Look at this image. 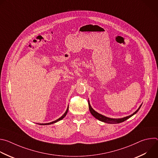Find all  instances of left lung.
<instances>
[{
  "instance_id": "obj_1",
  "label": "left lung",
  "mask_w": 158,
  "mask_h": 158,
  "mask_svg": "<svg viewBox=\"0 0 158 158\" xmlns=\"http://www.w3.org/2000/svg\"><path fill=\"white\" fill-rule=\"evenodd\" d=\"M88 104H89V110L90 112H91V114L95 118H96L97 119L102 121V122H104V123H109V124H118V123H122V122H124L126 120H127V119H129V118H131V116H132L133 115H134L136 113H137V112L139 110L140 107H141L142 104H141V106L139 107V108L135 111L133 114H132L130 116H126V117H124V118H119V119H113V118H107V117H106L99 113H98V112H97L96 110H94L92 107L91 106V105H90V103H89V101H88Z\"/></svg>"
}]
</instances>
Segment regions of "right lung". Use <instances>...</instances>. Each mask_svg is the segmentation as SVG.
<instances>
[{
  "instance_id": "1",
  "label": "right lung",
  "mask_w": 158,
  "mask_h": 158,
  "mask_svg": "<svg viewBox=\"0 0 158 158\" xmlns=\"http://www.w3.org/2000/svg\"><path fill=\"white\" fill-rule=\"evenodd\" d=\"M68 109H69V106H68V107H67V110H66V111L65 112V113L60 118H59L58 119H57V120H56V121H52V122H51V123H46V124H40V125H49V124H54V123H57V122H58V121H60V120H62L65 116H66V114H67V112H68Z\"/></svg>"
}]
</instances>
